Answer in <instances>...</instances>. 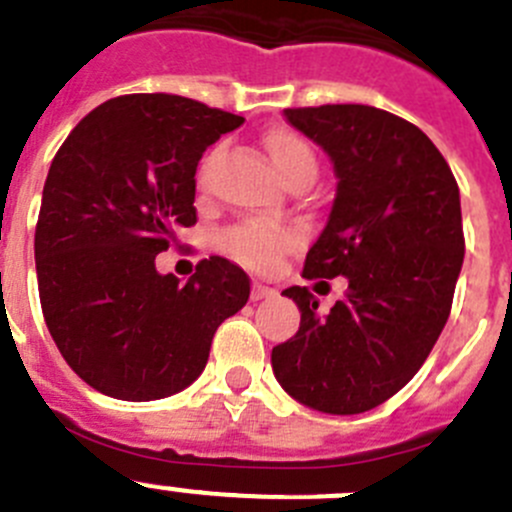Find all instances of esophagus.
Returning a JSON list of instances; mask_svg holds the SVG:
<instances>
[{
  "instance_id": "34e87169",
  "label": "esophagus",
  "mask_w": 512,
  "mask_h": 512,
  "mask_svg": "<svg viewBox=\"0 0 512 512\" xmlns=\"http://www.w3.org/2000/svg\"><path fill=\"white\" fill-rule=\"evenodd\" d=\"M275 295H277V292L272 290V287L262 285V282H255V285H252V292H250L252 302H257V300H267V297H275Z\"/></svg>"
}]
</instances>
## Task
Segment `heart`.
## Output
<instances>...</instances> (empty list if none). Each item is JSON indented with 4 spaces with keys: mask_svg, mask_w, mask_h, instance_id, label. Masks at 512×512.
<instances>
[{
    "mask_svg": "<svg viewBox=\"0 0 512 512\" xmlns=\"http://www.w3.org/2000/svg\"><path fill=\"white\" fill-rule=\"evenodd\" d=\"M265 150L275 165L277 175L287 182L295 175L315 177V155L310 147L297 135L287 130H272L265 135ZM300 245V232L292 227H272V225H242L227 235V247L232 255L247 267L255 270H270L285 252L295 250Z\"/></svg>",
    "mask_w": 512,
    "mask_h": 512,
    "instance_id": "1",
    "label": "heart"
}]
</instances>
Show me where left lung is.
I'll return each mask as SVG.
<instances>
[{
	"instance_id": "left-lung-1",
	"label": "left lung",
	"mask_w": 512,
	"mask_h": 512,
	"mask_svg": "<svg viewBox=\"0 0 512 512\" xmlns=\"http://www.w3.org/2000/svg\"><path fill=\"white\" fill-rule=\"evenodd\" d=\"M285 117L337 177L302 275H342L347 295L320 315L307 287L282 292L300 330L272 347V372L307 408L365 413L413 380L448 322L465 255L458 182L430 137L385 109L322 104Z\"/></svg>"
}]
</instances>
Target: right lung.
<instances>
[{
    "label": "right lung",
    "instance_id": "right-lung-1",
    "mask_svg": "<svg viewBox=\"0 0 512 512\" xmlns=\"http://www.w3.org/2000/svg\"><path fill=\"white\" fill-rule=\"evenodd\" d=\"M242 117L180 94H124L69 132L42 192L34 260L49 335L67 365L117 400L170 398L205 370L215 330L250 277L210 257L180 285L155 257L195 215L202 152Z\"/></svg>",
    "mask_w": 512,
    "mask_h": 512
}]
</instances>
